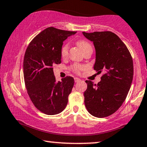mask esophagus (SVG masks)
<instances>
[{
	"label": "esophagus",
	"mask_w": 147,
	"mask_h": 147,
	"mask_svg": "<svg viewBox=\"0 0 147 147\" xmlns=\"http://www.w3.org/2000/svg\"><path fill=\"white\" fill-rule=\"evenodd\" d=\"M74 80H75V82H79L81 81V80L78 78H74Z\"/></svg>",
	"instance_id": "34e87169"
}]
</instances>
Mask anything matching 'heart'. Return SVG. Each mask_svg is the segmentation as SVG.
Masks as SVG:
<instances>
[{
  "label": "heart",
  "mask_w": 147,
  "mask_h": 147,
  "mask_svg": "<svg viewBox=\"0 0 147 147\" xmlns=\"http://www.w3.org/2000/svg\"><path fill=\"white\" fill-rule=\"evenodd\" d=\"M77 45H78V47L82 50L83 52H84V51L88 49L92 48V46H91L90 44L88 41L83 39L78 40L77 41ZM68 50H69V45H68V43H65L64 45L62 46L61 49L60 53L62 58H65V57L67 56ZM71 69L76 74H80V71H82L84 69V66L81 64L75 63L72 65L71 66Z\"/></svg>",
  "instance_id": "obj_1"
}]
</instances>
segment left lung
Segmentation results:
<instances>
[{"mask_svg": "<svg viewBox=\"0 0 147 147\" xmlns=\"http://www.w3.org/2000/svg\"><path fill=\"white\" fill-rule=\"evenodd\" d=\"M82 34L94 44L96 51L94 69L98 73H105L97 84L86 81L85 106L94 117H107L121 106L130 88L134 75L132 56L125 44L113 32H83Z\"/></svg>", "mask_w": 147, "mask_h": 147, "instance_id": "left-lung-1", "label": "left lung"}]
</instances>
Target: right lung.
Masks as SVG:
<instances>
[{
	"label": "right lung",
	"mask_w": 147,
	"mask_h": 147,
	"mask_svg": "<svg viewBox=\"0 0 147 147\" xmlns=\"http://www.w3.org/2000/svg\"><path fill=\"white\" fill-rule=\"evenodd\" d=\"M76 32L47 28L38 34L28 45L24 55V82L32 102L47 115L63 111L74 84L67 76L57 82L53 66L61 62L63 42Z\"/></svg>",
	"instance_id": "add662e5"
}]
</instances>
